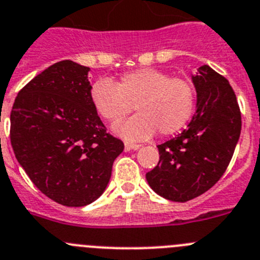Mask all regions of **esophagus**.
I'll return each mask as SVG.
<instances>
[{
  "mask_svg": "<svg viewBox=\"0 0 260 260\" xmlns=\"http://www.w3.org/2000/svg\"><path fill=\"white\" fill-rule=\"evenodd\" d=\"M139 149V144H132V143H125V151H137Z\"/></svg>",
  "mask_w": 260,
  "mask_h": 260,
  "instance_id": "34e87169",
  "label": "esophagus"
}]
</instances>
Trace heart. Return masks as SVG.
<instances>
[{
	"instance_id": "1",
	"label": "heart",
	"mask_w": 260,
	"mask_h": 260,
	"mask_svg": "<svg viewBox=\"0 0 260 260\" xmlns=\"http://www.w3.org/2000/svg\"><path fill=\"white\" fill-rule=\"evenodd\" d=\"M89 96L96 113L111 123L120 122L135 107L138 114L116 128L130 142L147 140L156 132L161 137L179 133L193 116L197 99L189 80L153 68L126 72L113 83L95 81Z\"/></svg>"
}]
</instances>
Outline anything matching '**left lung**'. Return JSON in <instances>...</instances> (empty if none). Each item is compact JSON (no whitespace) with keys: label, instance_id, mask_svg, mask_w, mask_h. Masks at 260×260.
<instances>
[{"label":"left lung","instance_id":"1","mask_svg":"<svg viewBox=\"0 0 260 260\" xmlns=\"http://www.w3.org/2000/svg\"><path fill=\"white\" fill-rule=\"evenodd\" d=\"M192 80L196 113L182 134L159 144L158 164L146 174L157 194L175 202L205 193L223 177L241 133V112L227 78L202 66Z\"/></svg>","mask_w":260,"mask_h":260}]
</instances>
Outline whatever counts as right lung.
Masks as SVG:
<instances>
[{"label":"right lung","instance_id":"add662e5","mask_svg":"<svg viewBox=\"0 0 260 260\" xmlns=\"http://www.w3.org/2000/svg\"><path fill=\"white\" fill-rule=\"evenodd\" d=\"M89 71L72 60L52 64L18 92L10 113L18 162L45 196L72 208L103 193L123 151L90 102Z\"/></svg>","mask_w":260,"mask_h":260}]
</instances>
